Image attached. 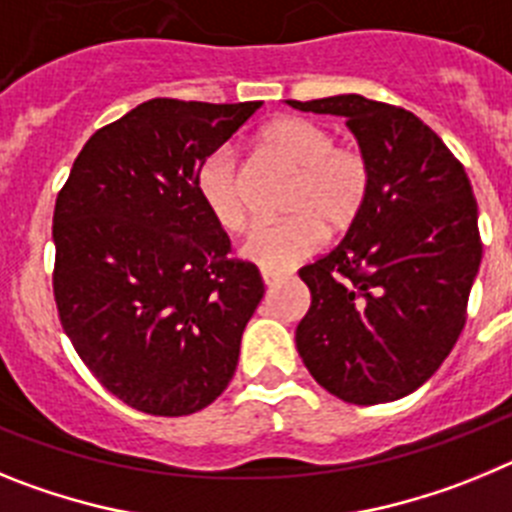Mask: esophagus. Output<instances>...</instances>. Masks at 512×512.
I'll list each match as a JSON object with an SVG mask.
<instances>
[{
  "label": "esophagus",
  "mask_w": 512,
  "mask_h": 512,
  "mask_svg": "<svg viewBox=\"0 0 512 512\" xmlns=\"http://www.w3.org/2000/svg\"><path fill=\"white\" fill-rule=\"evenodd\" d=\"M261 279H264L266 287H274V284L282 282L284 274H274V271H261Z\"/></svg>",
  "instance_id": "34e87169"
}]
</instances>
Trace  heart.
I'll return each mask as SVG.
<instances>
[{"mask_svg": "<svg viewBox=\"0 0 512 512\" xmlns=\"http://www.w3.org/2000/svg\"><path fill=\"white\" fill-rule=\"evenodd\" d=\"M266 153L295 171L287 194V220L248 230L243 259L264 271H287L312 256L328 233H343L356 223L372 189V166L361 148L338 146L330 128L307 117L271 120L259 135ZM197 194L220 228L241 230L246 200L238 158L217 148L197 169Z\"/></svg>", "mask_w": 512, "mask_h": 512, "instance_id": "b5f03b06", "label": "heart"}]
</instances>
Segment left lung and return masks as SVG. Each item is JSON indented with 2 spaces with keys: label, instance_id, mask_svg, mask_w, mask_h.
Returning <instances> with one entry per match:
<instances>
[{
  "label": "left lung",
  "instance_id": "obj_1",
  "mask_svg": "<svg viewBox=\"0 0 512 512\" xmlns=\"http://www.w3.org/2000/svg\"><path fill=\"white\" fill-rule=\"evenodd\" d=\"M346 117L372 189L346 238L300 269L310 310L295 333L307 372L351 405L415 392L467 323L482 261L477 200L464 166L413 112L361 94L297 102Z\"/></svg>",
  "mask_w": 512,
  "mask_h": 512
}]
</instances>
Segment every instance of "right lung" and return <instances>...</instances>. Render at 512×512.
Here are the masks:
<instances>
[{
    "label": "right lung",
    "instance_id": "right-lung-1",
    "mask_svg": "<svg viewBox=\"0 0 512 512\" xmlns=\"http://www.w3.org/2000/svg\"><path fill=\"white\" fill-rule=\"evenodd\" d=\"M259 107L148 99L87 140L58 192V318L89 372L140 413H197L235 374L264 282L228 259L197 169Z\"/></svg>",
    "mask_w": 512,
    "mask_h": 512
}]
</instances>
